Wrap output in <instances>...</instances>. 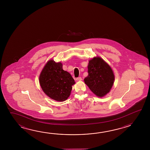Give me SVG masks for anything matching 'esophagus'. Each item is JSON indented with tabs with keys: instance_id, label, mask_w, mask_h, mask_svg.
<instances>
[{
	"instance_id": "obj_1",
	"label": "esophagus",
	"mask_w": 150,
	"mask_h": 150,
	"mask_svg": "<svg viewBox=\"0 0 150 150\" xmlns=\"http://www.w3.org/2000/svg\"><path fill=\"white\" fill-rule=\"evenodd\" d=\"M76 80L77 81H81V80H82V78H81V77H78V78H76Z\"/></svg>"
}]
</instances>
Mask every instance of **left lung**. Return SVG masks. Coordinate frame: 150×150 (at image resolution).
I'll return each instance as SVG.
<instances>
[{
  "instance_id": "8db88e82",
  "label": "left lung",
  "mask_w": 150,
  "mask_h": 150,
  "mask_svg": "<svg viewBox=\"0 0 150 150\" xmlns=\"http://www.w3.org/2000/svg\"><path fill=\"white\" fill-rule=\"evenodd\" d=\"M88 75L85 83L96 96L102 97L109 92L114 81V75L111 67L100 57L89 61Z\"/></svg>"
}]
</instances>
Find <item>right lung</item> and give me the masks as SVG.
<instances>
[{
	"instance_id": "obj_1",
	"label": "right lung",
	"mask_w": 150,
	"mask_h": 150,
	"mask_svg": "<svg viewBox=\"0 0 150 150\" xmlns=\"http://www.w3.org/2000/svg\"><path fill=\"white\" fill-rule=\"evenodd\" d=\"M61 62L53 60L48 62L40 74L39 80L43 92L52 99L64 101L69 98L74 78L67 71L63 70Z\"/></svg>"
}]
</instances>
